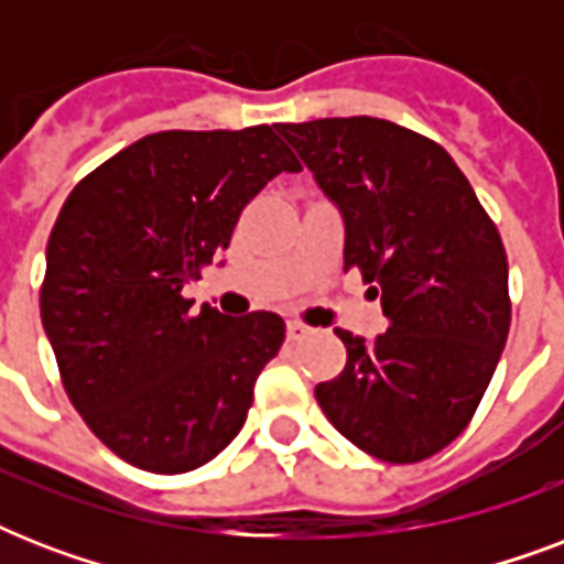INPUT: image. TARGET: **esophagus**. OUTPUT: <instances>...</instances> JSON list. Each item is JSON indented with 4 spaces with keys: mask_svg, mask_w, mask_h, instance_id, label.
<instances>
[{
    "mask_svg": "<svg viewBox=\"0 0 564 564\" xmlns=\"http://www.w3.org/2000/svg\"><path fill=\"white\" fill-rule=\"evenodd\" d=\"M307 334L310 327L304 325V322H286V339H290V343H299V339H304Z\"/></svg>",
    "mask_w": 564,
    "mask_h": 564,
    "instance_id": "1",
    "label": "esophagus"
}]
</instances>
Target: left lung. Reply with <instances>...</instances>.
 I'll return each mask as SVG.
<instances>
[{"label":"left lung","instance_id":"8db88e82","mask_svg":"<svg viewBox=\"0 0 564 564\" xmlns=\"http://www.w3.org/2000/svg\"><path fill=\"white\" fill-rule=\"evenodd\" d=\"M345 219V272L380 299L386 334L336 330L345 369L316 401L348 442L410 465L454 442L507 345V248L454 158L375 117L278 126Z\"/></svg>","mask_w":564,"mask_h":564}]
</instances>
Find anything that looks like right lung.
<instances>
[{"label":"right lung","instance_id":"add662e5","mask_svg":"<svg viewBox=\"0 0 564 564\" xmlns=\"http://www.w3.org/2000/svg\"><path fill=\"white\" fill-rule=\"evenodd\" d=\"M299 170L269 126L161 131L96 166L64 202L40 316L66 398L119 459L184 474L242 430L286 325L263 310H193L181 292L228 248L246 204Z\"/></svg>","mask_w":564,"mask_h":564}]
</instances>
